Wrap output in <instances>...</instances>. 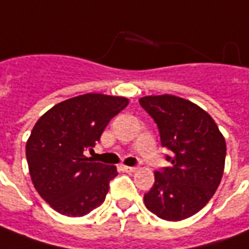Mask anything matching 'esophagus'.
<instances>
[{"label":"esophagus","instance_id":"obj_1","mask_svg":"<svg viewBox=\"0 0 249 249\" xmlns=\"http://www.w3.org/2000/svg\"><path fill=\"white\" fill-rule=\"evenodd\" d=\"M121 168H123V171H124V173H135V171L137 170L136 167H129V166H123Z\"/></svg>","mask_w":249,"mask_h":249}]
</instances>
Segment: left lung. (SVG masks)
<instances>
[{"label":"left lung","instance_id":"obj_1","mask_svg":"<svg viewBox=\"0 0 249 249\" xmlns=\"http://www.w3.org/2000/svg\"><path fill=\"white\" fill-rule=\"evenodd\" d=\"M140 105L158 124L171 166L155 171L144 203L161 220L180 221L198 213L220 185L227 142L209 113L177 95L142 97Z\"/></svg>","mask_w":249,"mask_h":249}]
</instances>
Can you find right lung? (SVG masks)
Returning <instances> with one entry per match:
<instances>
[{
	"mask_svg": "<svg viewBox=\"0 0 249 249\" xmlns=\"http://www.w3.org/2000/svg\"><path fill=\"white\" fill-rule=\"evenodd\" d=\"M129 100L88 93L59 102L35 124L25 145L35 189L52 209L82 217L105 201L116 166L91 161V151L109 121Z\"/></svg>",
	"mask_w": 249,
	"mask_h": 249,
	"instance_id": "obj_1",
	"label": "right lung"
}]
</instances>
